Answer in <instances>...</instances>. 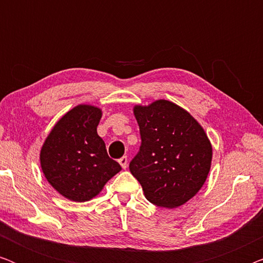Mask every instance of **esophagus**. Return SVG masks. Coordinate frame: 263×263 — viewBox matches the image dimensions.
Instances as JSON below:
<instances>
[{"instance_id":"esophagus-1","label":"esophagus","mask_w":263,"mask_h":263,"mask_svg":"<svg viewBox=\"0 0 263 263\" xmlns=\"http://www.w3.org/2000/svg\"><path fill=\"white\" fill-rule=\"evenodd\" d=\"M118 163H120V165L123 168H127V166H128V159H127V157H122L120 160H118Z\"/></svg>"}]
</instances>
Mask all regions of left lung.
I'll return each instance as SVG.
<instances>
[{
  "instance_id": "1",
  "label": "left lung",
  "mask_w": 263,
  "mask_h": 263,
  "mask_svg": "<svg viewBox=\"0 0 263 263\" xmlns=\"http://www.w3.org/2000/svg\"><path fill=\"white\" fill-rule=\"evenodd\" d=\"M140 152L129 164L151 203L177 208L199 193L212 164V145L201 124L170 100L135 105Z\"/></svg>"
}]
</instances>
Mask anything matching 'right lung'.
<instances>
[{"mask_svg":"<svg viewBox=\"0 0 263 263\" xmlns=\"http://www.w3.org/2000/svg\"><path fill=\"white\" fill-rule=\"evenodd\" d=\"M102 115L95 105H77L57 121L42 146L39 159L46 181L74 202L92 200L122 170L97 133Z\"/></svg>","mask_w":263,"mask_h":263,"instance_id":"obj_1","label":"right lung"}]
</instances>
